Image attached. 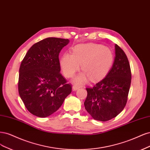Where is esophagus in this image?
<instances>
[{
  "mask_svg": "<svg viewBox=\"0 0 150 150\" xmlns=\"http://www.w3.org/2000/svg\"><path fill=\"white\" fill-rule=\"evenodd\" d=\"M79 88H80V86H77V85H74L73 87H72V89H73L74 91H75V90H78Z\"/></svg>",
  "mask_w": 150,
  "mask_h": 150,
  "instance_id": "obj_1",
  "label": "esophagus"
}]
</instances>
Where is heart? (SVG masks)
I'll return each mask as SVG.
<instances>
[{
	"mask_svg": "<svg viewBox=\"0 0 150 150\" xmlns=\"http://www.w3.org/2000/svg\"><path fill=\"white\" fill-rule=\"evenodd\" d=\"M113 62L112 52L108 48L96 43L79 45L72 50V54H65L60 59L63 73L67 78H72L80 68L84 73L76 77L77 83H83L88 77L96 81L108 71Z\"/></svg>",
	"mask_w": 150,
	"mask_h": 150,
	"instance_id": "heart-1",
	"label": "heart"
}]
</instances>
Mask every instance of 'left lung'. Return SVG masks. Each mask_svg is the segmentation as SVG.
<instances>
[{"mask_svg":"<svg viewBox=\"0 0 150 150\" xmlns=\"http://www.w3.org/2000/svg\"><path fill=\"white\" fill-rule=\"evenodd\" d=\"M113 65L103 79L93 87L86 88L85 108L94 120L107 122L122 112L131 85L129 63L124 51L115 45Z\"/></svg>","mask_w":150,"mask_h":150,"instance_id":"left-lung-1","label":"left lung"}]
</instances>
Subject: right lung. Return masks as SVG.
I'll return each mask as SVG.
<instances>
[{"instance_id":"add662e5","label":"right lung","mask_w":150,"mask_h":150,"mask_svg":"<svg viewBox=\"0 0 150 150\" xmlns=\"http://www.w3.org/2000/svg\"><path fill=\"white\" fill-rule=\"evenodd\" d=\"M69 39L49 37L33 44L22 60L18 93L27 110L37 117H49L71 92V85L60 73L59 54Z\"/></svg>"}]
</instances>
